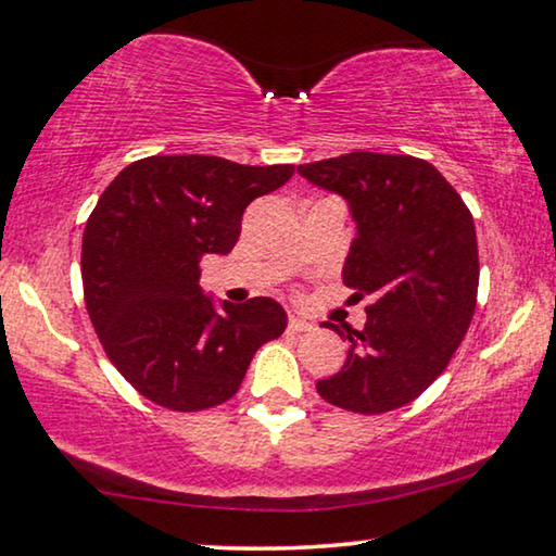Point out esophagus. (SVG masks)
I'll list each match as a JSON object with an SVG mask.
<instances>
[{"mask_svg": "<svg viewBox=\"0 0 556 556\" xmlns=\"http://www.w3.org/2000/svg\"><path fill=\"white\" fill-rule=\"evenodd\" d=\"M307 330H313V326L307 320H303V318H298V315H290L288 318V332H307Z\"/></svg>", "mask_w": 556, "mask_h": 556, "instance_id": "esophagus-1", "label": "esophagus"}]
</instances>
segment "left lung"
Listing matches in <instances>:
<instances>
[{
  "mask_svg": "<svg viewBox=\"0 0 556 556\" xmlns=\"http://www.w3.org/2000/svg\"><path fill=\"white\" fill-rule=\"evenodd\" d=\"M343 195L357 224L343 280L370 295L348 361L318 392L361 415L397 409L445 372L477 305L480 258L472 213L432 164L405 153L353 151L298 166Z\"/></svg>",
  "mask_w": 556,
  "mask_h": 556,
  "instance_id": "1",
  "label": "left lung"
}]
</instances>
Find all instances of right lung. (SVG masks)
Instances as JSON below:
<instances>
[{
    "mask_svg": "<svg viewBox=\"0 0 556 556\" xmlns=\"http://www.w3.org/2000/svg\"><path fill=\"white\" fill-rule=\"evenodd\" d=\"M293 170L201 153L149 156L101 193L81 241L84 301L109 361L151 403L176 413L226 403L255 350L283 336L286 311L270 298L216 313L199 263L233 251L249 203Z\"/></svg>",
    "mask_w": 556,
    "mask_h": 556,
    "instance_id": "1",
    "label": "right lung"
}]
</instances>
